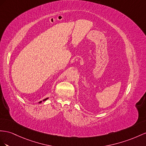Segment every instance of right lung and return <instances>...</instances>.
Wrapping results in <instances>:
<instances>
[{
  "label": "right lung",
  "instance_id": "1",
  "mask_svg": "<svg viewBox=\"0 0 146 146\" xmlns=\"http://www.w3.org/2000/svg\"><path fill=\"white\" fill-rule=\"evenodd\" d=\"M47 99H48V98H46V99H44V100H43V101H45V100H47ZM41 102H42V101H40V102H39V103H40Z\"/></svg>",
  "mask_w": 146,
  "mask_h": 146
}]
</instances>
